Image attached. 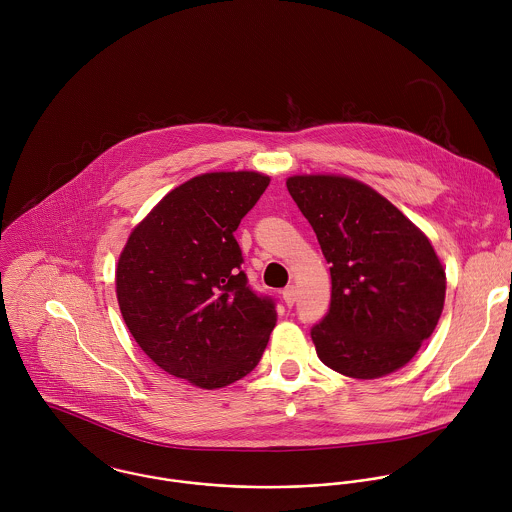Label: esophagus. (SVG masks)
<instances>
[{
  "label": "esophagus",
  "mask_w": 512,
  "mask_h": 512,
  "mask_svg": "<svg viewBox=\"0 0 512 512\" xmlns=\"http://www.w3.org/2000/svg\"><path fill=\"white\" fill-rule=\"evenodd\" d=\"M284 301H286V305H290L292 307L293 303H295V299H297V290H295V286H288L284 292Z\"/></svg>",
  "instance_id": "1"
}]
</instances>
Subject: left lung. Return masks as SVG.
Masks as SVG:
<instances>
[{
	"instance_id": "obj_1",
	"label": "left lung",
	"mask_w": 512,
	"mask_h": 512,
	"mask_svg": "<svg viewBox=\"0 0 512 512\" xmlns=\"http://www.w3.org/2000/svg\"><path fill=\"white\" fill-rule=\"evenodd\" d=\"M286 185L331 264V305L311 329L321 363L359 380L408 365L445 301V268L430 238L353 177L292 175Z\"/></svg>"
}]
</instances>
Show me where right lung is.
<instances>
[{"label": "right lung", "instance_id": "1", "mask_svg": "<svg viewBox=\"0 0 512 512\" xmlns=\"http://www.w3.org/2000/svg\"><path fill=\"white\" fill-rule=\"evenodd\" d=\"M270 185L213 171L169 191L130 232L116 266L120 313L147 357L193 386H228L260 363L278 313L240 270L234 230Z\"/></svg>", "mask_w": 512, "mask_h": 512}]
</instances>
